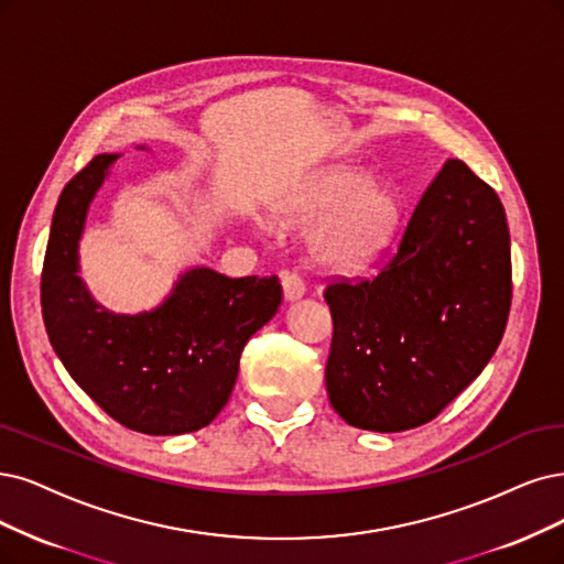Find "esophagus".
<instances>
[{
    "label": "esophagus",
    "mask_w": 564,
    "mask_h": 564,
    "mask_svg": "<svg viewBox=\"0 0 564 564\" xmlns=\"http://www.w3.org/2000/svg\"><path fill=\"white\" fill-rule=\"evenodd\" d=\"M281 283H283V295L290 302L300 300L306 293V281L300 271H293V269L281 271Z\"/></svg>",
    "instance_id": "esophagus-1"
}]
</instances>
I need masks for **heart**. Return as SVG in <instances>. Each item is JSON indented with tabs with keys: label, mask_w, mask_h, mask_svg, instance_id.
Segmentation results:
<instances>
[{
	"label": "heart",
	"mask_w": 564,
	"mask_h": 564,
	"mask_svg": "<svg viewBox=\"0 0 564 564\" xmlns=\"http://www.w3.org/2000/svg\"><path fill=\"white\" fill-rule=\"evenodd\" d=\"M323 214L314 232L316 260L335 271H360L392 241L400 202L386 183H369L365 172L329 166L281 204V216L290 223H311Z\"/></svg>",
	"instance_id": "heart-1"
}]
</instances>
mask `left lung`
<instances>
[{"mask_svg":"<svg viewBox=\"0 0 564 564\" xmlns=\"http://www.w3.org/2000/svg\"><path fill=\"white\" fill-rule=\"evenodd\" d=\"M329 404L360 430L430 423L484 371L511 308L505 206L463 160H446L371 279L325 288Z\"/></svg>","mask_w":564,"mask_h":564,"instance_id":"obj_1","label":"left lung"}]
</instances>
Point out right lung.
I'll use <instances>...</instances> for the list:
<instances>
[{
  "instance_id": "add662e5",
  "label": "right lung",
  "mask_w": 564,
  "mask_h": 564,
  "mask_svg": "<svg viewBox=\"0 0 564 564\" xmlns=\"http://www.w3.org/2000/svg\"><path fill=\"white\" fill-rule=\"evenodd\" d=\"M118 155H95L62 191L41 269V314L57 358L113 421L170 436L206 427L232 394L246 341L283 300L279 276L185 271L151 314L116 316L78 279L88 206Z\"/></svg>"
}]
</instances>
